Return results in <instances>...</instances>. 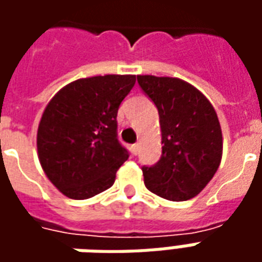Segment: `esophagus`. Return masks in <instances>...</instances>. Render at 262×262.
<instances>
[{"mask_svg":"<svg viewBox=\"0 0 262 262\" xmlns=\"http://www.w3.org/2000/svg\"><path fill=\"white\" fill-rule=\"evenodd\" d=\"M130 150H132V154H135V156H136V154L139 153V143L133 144V146L130 147Z\"/></svg>","mask_w":262,"mask_h":262,"instance_id":"34e87169","label":"esophagus"}]
</instances>
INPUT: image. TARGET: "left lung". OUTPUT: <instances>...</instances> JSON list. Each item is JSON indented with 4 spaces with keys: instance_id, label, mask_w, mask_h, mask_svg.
Segmentation results:
<instances>
[{
    "instance_id": "obj_1",
    "label": "left lung",
    "mask_w": 262,
    "mask_h": 262,
    "mask_svg": "<svg viewBox=\"0 0 262 262\" xmlns=\"http://www.w3.org/2000/svg\"><path fill=\"white\" fill-rule=\"evenodd\" d=\"M137 82L159 109L161 159L143 167L148 191L168 201H188L217 171L223 137L213 105L198 88L174 77L137 75Z\"/></svg>"
}]
</instances>
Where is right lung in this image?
Wrapping results in <instances>:
<instances>
[{"instance_id": "1", "label": "right lung", "mask_w": 262, "mask_h": 262, "mask_svg": "<svg viewBox=\"0 0 262 262\" xmlns=\"http://www.w3.org/2000/svg\"><path fill=\"white\" fill-rule=\"evenodd\" d=\"M136 75H95L63 86L37 127V157L45 174L71 199H88L114 185L129 153L118 140V109Z\"/></svg>"}]
</instances>
